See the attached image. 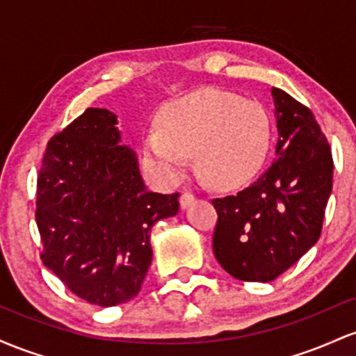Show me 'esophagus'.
<instances>
[{"label": "esophagus", "mask_w": 356, "mask_h": 356, "mask_svg": "<svg viewBox=\"0 0 356 356\" xmlns=\"http://www.w3.org/2000/svg\"><path fill=\"white\" fill-rule=\"evenodd\" d=\"M195 197L191 193H188V191H185V193H181V197H179V207H181L183 210L188 209V207L193 203Z\"/></svg>", "instance_id": "esophagus-1"}]
</instances>
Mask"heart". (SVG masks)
<instances>
[{
    "label": "heart",
    "mask_w": 356,
    "mask_h": 356,
    "mask_svg": "<svg viewBox=\"0 0 356 356\" xmlns=\"http://www.w3.org/2000/svg\"><path fill=\"white\" fill-rule=\"evenodd\" d=\"M158 127L143 138V156L166 183H178L195 154L198 173L211 186L241 188L261 171L269 154L266 107L229 92L202 89L168 102Z\"/></svg>",
    "instance_id": "b5f03b06"
}]
</instances>
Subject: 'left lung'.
<instances>
[{
    "instance_id": "8db88e82",
    "label": "left lung",
    "mask_w": 356,
    "mask_h": 356,
    "mask_svg": "<svg viewBox=\"0 0 356 356\" xmlns=\"http://www.w3.org/2000/svg\"><path fill=\"white\" fill-rule=\"evenodd\" d=\"M275 159L249 188L215 198L213 254L235 279L269 282L296 264L321 235L333 188V158L314 115L273 87Z\"/></svg>"
}]
</instances>
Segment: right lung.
Masks as SVG:
<instances>
[{"label":"right lung","mask_w":356,"mask_h":356,"mask_svg":"<svg viewBox=\"0 0 356 356\" xmlns=\"http://www.w3.org/2000/svg\"><path fill=\"white\" fill-rule=\"evenodd\" d=\"M178 209V193L146 188L111 111L89 107L47 145L35 211L42 261L90 305H122L139 293L153 259L151 229Z\"/></svg>","instance_id":"add662e5"}]
</instances>
